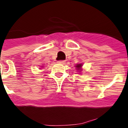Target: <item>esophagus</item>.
I'll return each mask as SVG.
<instances>
[{"label":"esophagus","mask_w":128,"mask_h":128,"mask_svg":"<svg viewBox=\"0 0 128 128\" xmlns=\"http://www.w3.org/2000/svg\"><path fill=\"white\" fill-rule=\"evenodd\" d=\"M65 60H58V62L59 63V64H64V62H65Z\"/></svg>","instance_id":"obj_1"}]
</instances>
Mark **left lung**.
Instances as JSON below:
<instances>
[{
    "mask_svg": "<svg viewBox=\"0 0 128 128\" xmlns=\"http://www.w3.org/2000/svg\"><path fill=\"white\" fill-rule=\"evenodd\" d=\"M82 67V64H76V68L78 70H81V68Z\"/></svg>",
    "mask_w": 128,
    "mask_h": 128,
    "instance_id": "left-lung-1",
    "label": "left lung"
}]
</instances>
